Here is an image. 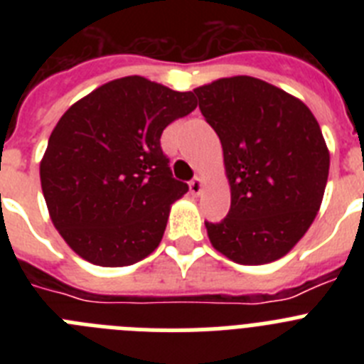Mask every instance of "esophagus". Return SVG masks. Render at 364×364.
Instances as JSON below:
<instances>
[{"mask_svg":"<svg viewBox=\"0 0 364 364\" xmlns=\"http://www.w3.org/2000/svg\"><path fill=\"white\" fill-rule=\"evenodd\" d=\"M189 191H191L193 195H200V191H202V178H200V176H195V178L189 182Z\"/></svg>","mask_w":364,"mask_h":364,"instance_id":"1","label":"esophagus"}]
</instances>
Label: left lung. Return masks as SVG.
Instances as JSON below:
<instances>
[{
    "instance_id": "left-lung-1",
    "label": "left lung",
    "mask_w": 364,
    "mask_h": 364,
    "mask_svg": "<svg viewBox=\"0 0 364 364\" xmlns=\"http://www.w3.org/2000/svg\"><path fill=\"white\" fill-rule=\"evenodd\" d=\"M193 95L224 151L231 205L205 222L217 252L239 264H268L302 239L323 202L330 153L301 100L252 76L220 78Z\"/></svg>"
}]
</instances>
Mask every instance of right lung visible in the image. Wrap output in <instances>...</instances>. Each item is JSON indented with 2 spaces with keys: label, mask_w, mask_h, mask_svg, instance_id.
<instances>
[{
  "label": "right lung",
  "mask_w": 364,
  "mask_h": 364,
  "mask_svg": "<svg viewBox=\"0 0 364 364\" xmlns=\"http://www.w3.org/2000/svg\"><path fill=\"white\" fill-rule=\"evenodd\" d=\"M195 107L191 91L125 76L67 109L40 178L50 220L74 253L118 268L156 250L171 204L189 189L173 178L160 136Z\"/></svg>",
  "instance_id": "add662e5"
}]
</instances>
